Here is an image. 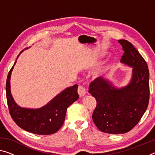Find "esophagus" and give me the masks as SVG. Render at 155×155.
<instances>
[{
  "label": "esophagus",
  "instance_id": "1",
  "mask_svg": "<svg viewBox=\"0 0 155 155\" xmlns=\"http://www.w3.org/2000/svg\"><path fill=\"white\" fill-rule=\"evenodd\" d=\"M78 95L80 96V97H83L84 96L86 95V94H87V90H86L85 87H83V86H78Z\"/></svg>",
  "mask_w": 155,
  "mask_h": 155
}]
</instances>
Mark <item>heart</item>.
Returning <instances> with one entry per match:
<instances>
[{
    "mask_svg": "<svg viewBox=\"0 0 155 155\" xmlns=\"http://www.w3.org/2000/svg\"><path fill=\"white\" fill-rule=\"evenodd\" d=\"M104 54H103V56H104ZM102 72H103V70H100V71H98V72L96 73V76H99L100 74H101L102 73H103Z\"/></svg>",
    "mask_w": 155,
    "mask_h": 155,
    "instance_id": "1",
    "label": "heart"
}]
</instances>
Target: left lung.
<instances>
[{"instance_id": "8db88e82", "label": "left lung", "mask_w": 155, "mask_h": 155, "mask_svg": "<svg viewBox=\"0 0 155 155\" xmlns=\"http://www.w3.org/2000/svg\"><path fill=\"white\" fill-rule=\"evenodd\" d=\"M118 42L124 51L120 62L133 68L130 81L118 88L109 79L98 77L89 89L97 102L92 115L94 124L102 132L111 134L127 133L135 127L147 109L150 96L146 61L129 41Z\"/></svg>"}]
</instances>
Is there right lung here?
<instances>
[{
  "instance_id": "add662e5",
  "label": "right lung",
  "mask_w": 155,
  "mask_h": 155,
  "mask_svg": "<svg viewBox=\"0 0 155 155\" xmlns=\"http://www.w3.org/2000/svg\"><path fill=\"white\" fill-rule=\"evenodd\" d=\"M16 61L9 72L6 83L7 101L12 119L18 127L34 134L51 135L56 133L64 124L68 107L79 98L78 85L65 88L40 108L22 107L15 103L11 93L10 79Z\"/></svg>"
}]
</instances>
